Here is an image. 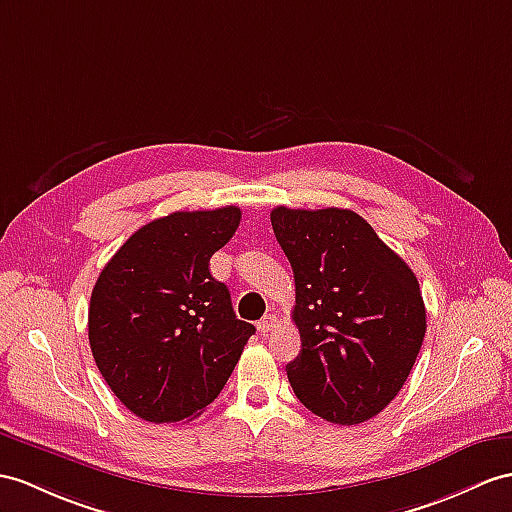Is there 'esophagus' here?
Instances as JSON below:
<instances>
[{
  "mask_svg": "<svg viewBox=\"0 0 512 512\" xmlns=\"http://www.w3.org/2000/svg\"><path fill=\"white\" fill-rule=\"evenodd\" d=\"M278 326V317L276 315H267L258 321V332L260 334H269L273 328Z\"/></svg>",
  "mask_w": 512,
  "mask_h": 512,
  "instance_id": "34e87169",
  "label": "esophagus"
}]
</instances>
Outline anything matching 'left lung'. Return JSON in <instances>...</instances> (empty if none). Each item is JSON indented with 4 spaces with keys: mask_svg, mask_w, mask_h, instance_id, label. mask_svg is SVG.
Masks as SVG:
<instances>
[{
    "mask_svg": "<svg viewBox=\"0 0 512 512\" xmlns=\"http://www.w3.org/2000/svg\"><path fill=\"white\" fill-rule=\"evenodd\" d=\"M271 226L295 278L302 350L286 376L297 400L339 426L376 417L400 393L426 334L413 269L354 210L278 206Z\"/></svg>",
    "mask_w": 512,
    "mask_h": 512,
    "instance_id": "obj_1",
    "label": "left lung"
}]
</instances>
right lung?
I'll list each match as a JSON object with an SVG mask.
<instances>
[{
  "mask_svg": "<svg viewBox=\"0 0 512 512\" xmlns=\"http://www.w3.org/2000/svg\"><path fill=\"white\" fill-rule=\"evenodd\" d=\"M239 221L236 206L154 219L99 273L89 306L91 352L110 391L136 417H197L256 332L236 319L228 286L208 267Z\"/></svg>",
  "mask_w": 512,
  "mask_h": 512,
  "instance_id": "obj_1",
  "label": "right lung"
}]
</instances>
